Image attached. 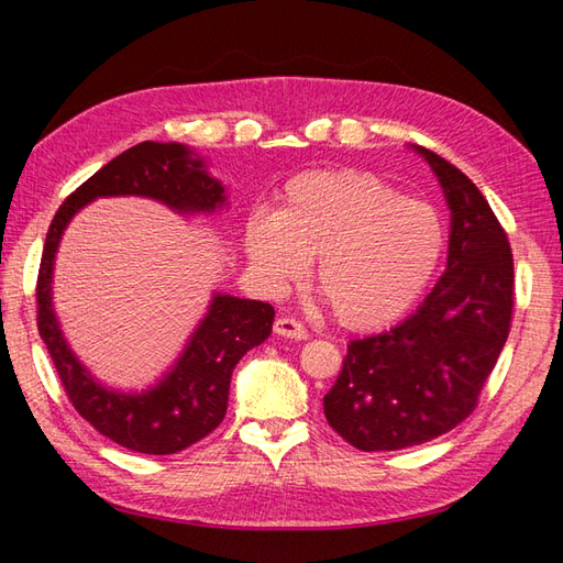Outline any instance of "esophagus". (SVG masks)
Here are the masks:
<instances>
[{"label": "esophagus", "instance_id": "esophagus-1", "mask_svg": "<svg viewBox=\"0 0 563 563\" xmlns=\"http://www.w3.org/2000/svg\"><path fill=\"white\" fill-rule=\"evenodd\" d=\"M273 331L278 333V336L295 339V341H305V339L309 336L307 329L300 324V321H295V319H290V317H280V319H275Z\"/></svg>", "mask_w": 563, "mask_h": 563}]
</instances>
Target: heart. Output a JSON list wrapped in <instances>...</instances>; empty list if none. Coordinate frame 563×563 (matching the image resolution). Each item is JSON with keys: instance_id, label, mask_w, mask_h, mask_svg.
Wrapping results in <instances>:
<instances>
[{"instance_id": "1", "label": "heart", "mask_w": 563, "mask_h": 563, "mask_svg": "<svg viewBox=\"0 0 563 563\" xmlns=\"http://www.w3.org/2000/svg\"><path fill=\"white\" fill-rule=\"evenodd\" d=\"M254 268L273 285L290 283L319 256L314 288L345 329L399 319L445 249V230L426 202L401 198L365 169H312L292 176L278 210H256L244 227Z\"/></svg>"}]
</instances>
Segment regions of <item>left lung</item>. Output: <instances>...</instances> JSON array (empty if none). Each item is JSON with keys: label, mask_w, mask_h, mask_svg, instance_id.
<instances>
[{"label": "left lung", "mask_w": 563, "mask_h": 563, "mask_svg": "<svg viewBox=\"0 0 563 563\" xmlns=\"http://www.w3.org/2000/svg\"><path fill=\"white\" fill-rule=\"evenodd\" d=\"M452 212L448 268L411 317L349 343L324 397L329 426L363 452L404 450L470 416L512 319V251L482 190L426 147Z\"/></svg>", "instance_id": "8db88e82"}]
</instances>
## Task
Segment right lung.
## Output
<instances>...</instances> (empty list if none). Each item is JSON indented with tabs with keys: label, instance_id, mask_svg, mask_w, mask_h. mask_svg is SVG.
I'll return each mask as SVG.
<instances>
[{
	"label": "right lung",
	"instance_id": "right-lung-1",
	"mask_svg": "<svg viewBox=\"0 0 563 563\" xmlns=\"http://www.w3.org/2000/svg\"><path fill=\"white\" fill-rule=\"evenodd\" d=\"M103 196H142L176 212H214L224 206V186L206 164L178 142H140L87 178L59 206L45 236L35 302L38 331L53 357L71 406L101 435L145 454H174L210 435L222 423L230 399L232 369L246 351L273 329L268 302L214 295L206 319L176 365L142 394H123L99 385L67 345L53 309V266L65 227L87 202Z\"/></svg>",
	"mask_w": 563,
	"mask_h": 563
}]
</instances>
